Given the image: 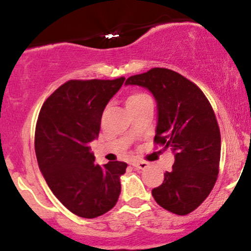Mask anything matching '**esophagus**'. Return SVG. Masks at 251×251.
<instances>
[{"label": "esophagus", "instance_id": "1", "mask_svg": "<svg viewBox=\"0 0 251 251\" xmlns=\"http://www.w3.org/2000/svg\"><path fill=\"white\" fill-rule=\"evenodd\" d=\"M131 165L134 166V168L138 169V170H144V169L148 168L149 163H146V162H140V160H132Z\"/></svg>", "mask_w": 251, "mask_h": 251}]
</instances>
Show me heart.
I'll return each mask as SVG.
<instances>
[{
    "instance_id": "b5f03b06",
    "label": "heart",
    "mask_w": 251,
    "mask_h": 251,
    "mask_svg": "<svg viewBox=\"0 0 251 251\" xmlns=\"http://www.w3.org/2000/svg\"><path fill=\"white\" fill-rule=\"evenodd\" d=\"M149 96L145 93H140V92H137V93H132L127 99H126V107H129V106H134L140 103L144 100L149 99Z\"/></svg>"
}]
</instances>
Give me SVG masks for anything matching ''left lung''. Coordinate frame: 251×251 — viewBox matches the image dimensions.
<instances>
[{"label":"left lung","mask_w":251,"mask_h":251,"mask_svg":"<svg viewBox=\"0 0 251 251\" xmlns=\"http://www.w3.org/2000/svg\"><path fill=\"white\" fill-rule=\"evenodd\" d=\"M125 85L149 89L157 102L154 142L175 154L171 171L152 190L154 201L176 215H188L214 188L221 159V133L211 105L194 82L168 68L129 76Z\"/></svg>","instance_id":"left-lung-1"}]
</instances>
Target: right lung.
Here are the masks:
<instances>
[{"instance_id":"add662e5","label":"right lung","mask_w":251,"mask_h":251,"mask_svg":"<svg viewBox=\"0 0 251 251\" xmlns=\"http://www.w3.org/2000/svg\"><path fill=\"white\" fill-rule=\"evenodd\" d=\"M116 80H70L46 100L37 118L35 153L54 196L74 215L96 218L117 204L127 164L100 166L89 143L97 139L102 112L123 86Z\"/></svg>"}]
</instances>
